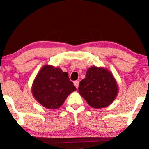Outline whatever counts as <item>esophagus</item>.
<instances>
[{"instance_id": "obj_1", "label": "esophagus", "mask_w": 149, "mask_h": 149, "mask_svg": "<svg viewBox=\"0 0 149 149\" xmlns=\"http://www.w3.org/2000/svg\"><path fill=\"white\" fill-rule=\"evenodd\" d=\"M73 84H74L75 86H76V88H78V86H79V82H78V80H76V81L73 82Z\"/></svg>"}]
</instances>
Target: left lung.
<instances>
[{"mask_svg":"<svg viewBox=\"0 0 149 149\" xmlns=\"http://www.w3.org/2000/svg\"><path fill=\"white\" fill-rule=\"evenodd\" d=\"M78 92L90 107L101 109L113 102L118 87L112 73L107 68L91 66L80 81Z\"/></svg>","mask_w":149,"mask_h":149,"instance_id":"obj_1","label":"left lung"}]
</instances>
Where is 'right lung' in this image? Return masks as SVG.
Wrapping results in <instances>:
<instances>
[{
  "label": "right lung",
  "instance_id": "obj_1",
  "mask_svg": "<svg viewBox=\"0 0 149 149\" xmlns=\"http://www.w3.org/2000/svg\"><path fill=\"white\" fill-rule=\"evenodd\" d=\"M76 88L59 67L46 64L41 68L34 79L31 91L34 98L42 107L49 109H58Z\"/></svg>",
  "mask_w": 149,
  "mask_h": 149
}]
</instances>
